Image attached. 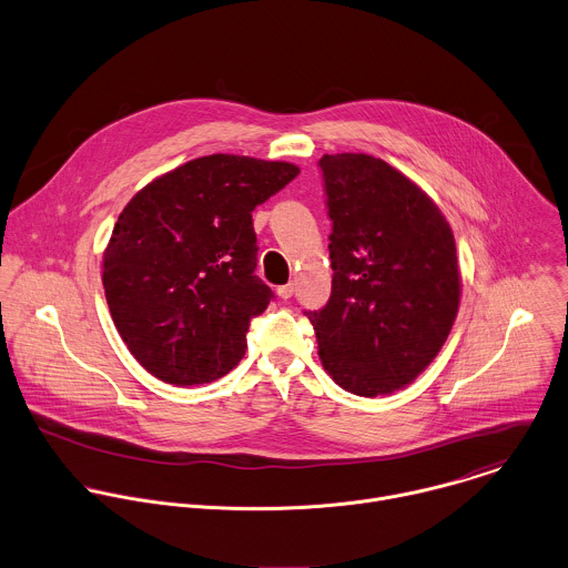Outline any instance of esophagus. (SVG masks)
I'll use <instances>...</instances> for the list:
<instances>
[{
  "instance_id": "esophagus-1",
  "label": "esophagus",
  "mask_w": 568,
  "mask_h": 568,
  "mask_svg": "<svg viewBox=\"0 0 568 568\" xmlns=\"http://www.w3.org/2000/svg\"><path fill=\"white\" fill-rule=\"evenodd\" d=\"M292 294H294V283H287V285H281V287H278V296H281L283 301L292 298Z\"/></svg>"
}]
</instances>
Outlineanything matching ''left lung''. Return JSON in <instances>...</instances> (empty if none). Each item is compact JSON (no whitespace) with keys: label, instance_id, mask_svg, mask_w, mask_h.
Listing matches in <instances>:
<instances>
[{"label":"left lung","instance_id":"1","mask_svg":"<svg viewBox=\"0 0 568 568\" xmlns=\"http://www.w3.org/2000/svg\"><path fill=\"white\" fill-rule=\"evenodd\" d=\"M332 219V296L314 325L325 372L345 392L383 396L443 349L460 305L454 232L403 172L369 154L318 161Z\"/></svg>","mask_w":568,"mask_h":568}]
</instances>
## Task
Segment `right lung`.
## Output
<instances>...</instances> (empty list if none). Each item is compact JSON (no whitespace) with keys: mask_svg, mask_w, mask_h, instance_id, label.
<instances>
[{"mask_svg":"<svg viewBox=\"0 0 568 568\" xmlns=\"http://www.w3.org/2000/svg\"><path fill=\"white\" fill-rule=\"evenodd\" d=\"M301 170L239 154L192 159L139 190L103 252V290L130 354L187 387L232 372L272 290L254 274L252 210Z\"/></svg>","mask_w":568,"mask_h":568,"instance_id":"right-lung-1","label":"right lung"}]
</instances>
